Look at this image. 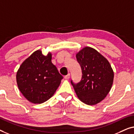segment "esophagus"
Instances as JSON below:
<instances>
[{
  "instance_id": "esophagus-1",
  "label": "esophagus",
  "mask_w": 134,
  "mask_h": 134,
  "mask_svg": "<svg viewBox=\"0 0 134 134\" xmlns=\"http://www.w3.org/2000/svg\"><path fill=\"white\" fill-rule=\"evenodd\" d=\"M70 78V74L69 73V74H68L67 75H66V76H64V79L65 80H69V79Z\"/></svg>"
}]
</instances>
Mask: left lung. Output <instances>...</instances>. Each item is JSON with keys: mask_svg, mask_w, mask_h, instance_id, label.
<instances>
[{"mask_svg": "<svg viewBox=\"0 0 134 134\" xmlns=\"http://www.w3.org/2000/svg\"><path fill=\"white\" fill-rule=\"evenodd\" d=\"M76 58L82 70V78L78 84L71 83L80 101L95 105L103 101L112 88L114 73L104 56L90 47L76 53Z\"/></svg>", "mask_w": 134, "mask_h": 134, "instance_id": "8db88e82", "label": "left lung"}]
</instances>
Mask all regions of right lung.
Wrapping results in <instances>:
<instances>
[{
  "instance_id": "obj_1",
  "label": "right lung",
  "mask_w": 134,
  "mask_h": 134,
  "mask_svg": "<svg viewBox=\"0 0 134 134\" xmlns=\"http://www.w3.org/2000/svg\"><path fill=\"white\" fill-rule=\"evenodd\" d=\"M52 54L34 52L20 65L16 73L18 88L24 97L33 104L46 102L54 95L63 77L52 63Z\"/></svg>"
}]
</instances>
